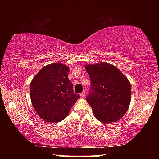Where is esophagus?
I'll list each match as a JSON object with an SVG mask.
<instances>
[{
    "instance_id": "34e87169",
    "label": "esophagus",
    "mask_w": 159,
    "mask_h": 159,
    "mask_svg": "<svg viewBox=\"0 0 159 159\" xmlns=\"http://www.w3.org/2000/svg\"><path fill=\"white\" fill-rule=\"evenodd\" d=\"M80 98H84L85 97V92L81 93L80 94Z\"/></svg>"
}]
</instances>
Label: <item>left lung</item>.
<instances>
[{
  "mask_svg": "<svg viewBox=\"0 0 159 159\" xmlns=\"http://www.w3.org/2000/svg\"><path fill=\"white\" fill-rule=\"evenodd\" d=\"M91 80V90L86 98L93 115L109 124L125 114L131 100L130 83L113 64L99 62L85 66Z\"/></svg>",
  "mask_w": 159,
  "mask_h": 159,
  "instance_id": "left-lung-1",
  "label": "left lung"
}]
</instances>
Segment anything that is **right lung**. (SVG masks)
Instances as JSON below:
<instances>
[{"mask_svg": "<svg viewBox=\"0 0 159 159\" xmlns=\"http://www.w3.org/2000/svg\"><path fill=\"white\" fill-rule=\"evenodd\" d=\"M69 68L61 63L45 66L30 84V95L35 111L45 121L59 123L80 98L69 79Z\"/></svg>", "mask_w": 159, "mask_h": 159, "instance_id": "obj_1", "label": "right lung"}]
</instances>
